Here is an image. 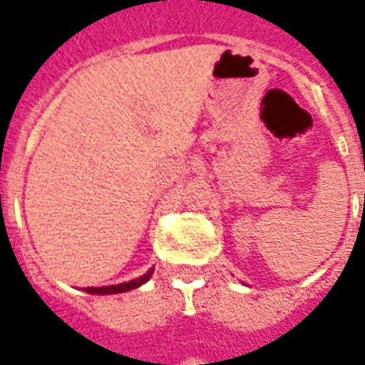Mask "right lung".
Instances as JSON below:
<instances>
[{"label": "right lung", "instance_id": "obj_1", "mask_svg": "<svg viewBox=\"0 0 365 365\" xmlns=\"http://www.w3.org/2000/svg\"><path fill=\"white\" fill-rule=\"evenodd\" d=\"M153 271H148L146 275L138 277V279H134V281H128V283H120V284H111V287H88L86 292L90 294H117V292H127V290H133V289H138L140 284H144L152 277Z\"/></svg>", "mask_w": 365, "mask_h": 365}]
</instances>
